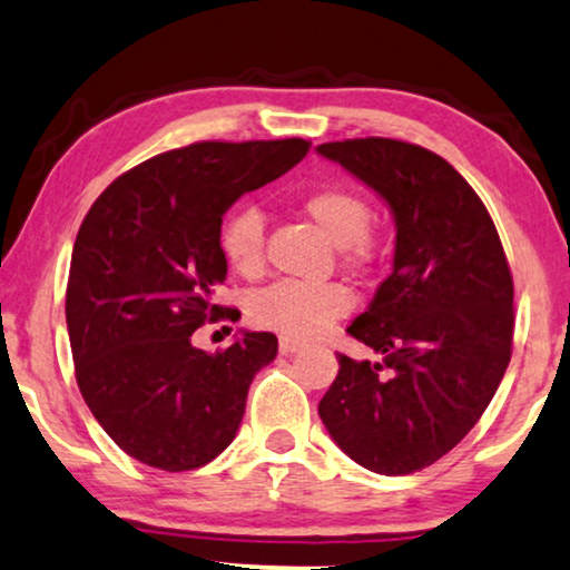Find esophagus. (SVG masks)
I'll return each instance as SVG.
<instances>
[{
    "mask_svg": "<svg viewBox=\"0 0 570 570\" xmlns=\"http://www.w3.org/2000/svg\"><path fill=\"white\" fill-rule=\"evenodd\" d=\"M301 342H295V340H291V336H279V352L283 354H295L301 350Z\"/></svg>",
    "mask_w": 570,
    "mask_h": 570,
    "instance_id": "obj_1",
    "label": "esophagus"
}]
</instances>
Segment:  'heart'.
I'll list each match as a JSON object with an SVG mask.
<instances>
[{
    "label": "heart",
    "mask_w": 570,
    "mask_h": 570,
    "mask_svg": "<svg viewBox=\"0 0 570 570\" xmlns=\"http://www.w3.org/2000/svg\"><path fill=\"white\" fill-rule=\"evenodd\" d=\"M301 210L344 252L350 262H367L375 254L370 234L373 205L362 193L344 185H324L303 197ZM220 252L228 267L246 279L265 272V216L252 205L228 210L218 228ZM352 308V295L340 283H295L283 279L257 293L249 316L269 332L308 340Z\"/></svg>",
    "instance_id": "heart-1"
}]
</instances>
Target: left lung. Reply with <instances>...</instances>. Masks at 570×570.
Instances as JSON below:
<instances>
[{
	"label": "left lung",
	"mask_w": 570,
	"mask_h": 570,
	"mask_svg": "<svg viewBox=\"0 0 570 570\" xmlns=\"http://www.w3.org/2000/svg\"><path fill=\"white\" fill-rule=\"evenodd\" d=\"M318 154L373 187L395 218L393 272L346 328L377 360L340 354L318 416L354 463L416 473L475 426L507 373L514 279L504 246L475 189L429 148L370 136Z\"/></svg>",
	"instance_id": "obj_1"
}]
</instances>
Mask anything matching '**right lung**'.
Returning a JSON list of instances; mask_svg holds the SVG:
<instances>
[{
    "mask_svg": "<svg viewBox=\"0 0 570 570\" xmlns=\"http://www.w3.org/2000/svg\"><path fill=\"white\" fill-rule=\"evenodd\" d=\"M311 141H200L138 164L97 197L73 242L66 326L89 411L144 465L195 470L218 458L244 419L254 375L277 336L244 332L216 354L195 328L228 318L224 213L283 177Z\"/></svg>",
    "mask_w": 570,
    "mask_h": 570,
    "instance_id": "obj_1",
    "label": "right lung"
}]
</instances>
